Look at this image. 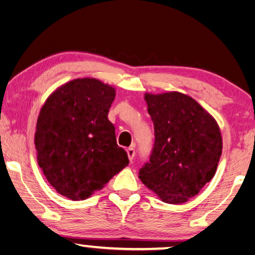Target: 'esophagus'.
Listing matches in <instances>:
<instances>
[{"label": "esophagus", "instance_id": "esophagus-1", "mask_svg": "<svg viewBox=\"0 0 255 255\" xmlns=\"http://www.w3.org/2000/svg\"><path fill=\"white\" fill-rule=\"evenodd\" d=\"M127 154H128V158L129 160H132L133 157H135V147H129L127 148Z\"/></svg>", "mask_w": 255, "mask_h": 255}]
</instances>
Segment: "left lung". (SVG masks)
<instances>
[{"label":"left lung","instance_id":"1","mask_svg":"<svg viewBox=\"0 0 255 255\" xmlns=\"http://www.w3.org/2000/svg\"><path fill=\"white\" fill-rule=\"evenodd\" d=\"M155 141L139 178L168 204H182L214 177L222 154L215 119L180 92L146 94Z\"/></svg>","mask_w":255,"mask_h":255}]
</instances>
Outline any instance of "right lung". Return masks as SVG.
Returning a JSON list of instances; mask_svg holds the SVG:
<instances>
[{
    "instance_id": "1",
    "label": "right lung",
    "mask_w": 255,
    "mask_h": 255,
    "mask_svg": "<svg viewBox=\"0 0 255 255\" xmlns=\"http://www.w3.org/2000/svg\"><path fill=\"white\" fill-rule=\"evenodd\" d=\"M114 99L113 87L83 78L60 87L41 109L38 163L55 191L70 200H86L129 164L108 120Z\"/></svg>"
}]
</instances>
